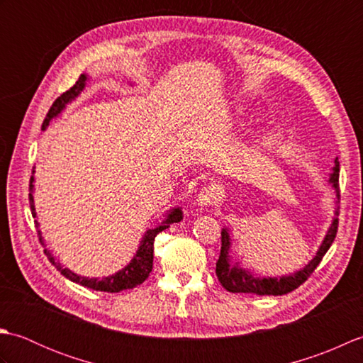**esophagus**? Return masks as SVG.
I'll list each match as a JSON object with an SVG mask.
<instances>
[{
	"label": "esophagus",
	"instance_id": "1",
	"mask_svg": "<svg viewBox=\"0 0 363 363\" xmlns=\"http://www.w3.org/2000/svg\"><path fill=\"white\" fill-rule=\"evenodd\" d=\"M217 196H218V190L215 186L203 187L196 196V204L201 207V209H207V207L217 201Z\"/></svg>",
	"mask_w": 363,
	"mask_h": 363
}]
</instances>
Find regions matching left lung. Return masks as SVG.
<instances>
[{
  "mask_svg": "<svg viewBox=\"0 0 363 363\" xmlns=\"http://www.w3.org/2000/svg\"><path fill=\"white\" fill-rule=\"evenodd\" d=\"M338 173H340V164H338V159L334 160V167L329 173L328 182L333 187L335 194V204L340 203V191H338ZM335 217L330 221V226L328 233L323 238L320 248L315 254L313 259L307 264L304 268L298 269V272L291 274H285L279 277H272V276H257L254 274L251 269L243 268L240 262L234 260L230 256V246H233V240H230V233L228 228L221 229V251H220V259L217 262V276L220 284L230 293H254V295H273V296H281L287 295V293L298 289L301 284L307 281L315 268L318 267L323 256L328 252V250L333 245L334 238L337 235V228H338V206H335Z\"/></svg>",
  "mask_w": 363,
  "mask_h": 363,
  "instance_id": "left-lung-1",
  "label": "left lung"
}]
</instances>
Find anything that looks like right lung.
Returning a JSON list of instances; mask_svg holds the SVG:
<instances>
[{"mask_svg":"<svg viewBox=\"0 0 363 363\" xmlns=\"http://www.w3.org/2000/svg\"><path fill=\"white\" fill-rule=\"evenodd\" d=\"M89 76L87 74H81L79 79L76 81L74 86L67 90L64 95H60L56 101L52 103L51 109L46 113V118L42 125V129L45 130L46 128L50 126V123L52 118L59 117L62 111L67 107V104H70L72 101H74L76 98L81 95V91L86 89L87 82H89ZM34 169H33V176H30V182H29V206H30V212H33V217L37 218V213H35V207H34ZM182 207H173L172 211H167V215L164 221L157 225L156 228H151L145 233V235L142 237L140 245H138V250L135 251L134 257L130 259L129 264L121 268L120 272L113 273L111 276H106L103 279H99V277H87V276H81V274H76L74 272L68 268H64L60 265V262H57L56 259L52 257V254L50 252V250L45 248V254L48 256L51 264L57 268V272H60V274H64L67 279H70L72 282H76L82 285V287H87L91 290H96V291H107V293H118L121 290H129V289H134L137 285H140L142 282L146 281V277L150 276L151 269H152V252H154V238L162 230H165L167 228H169V225H173V223H177L182 220ZM35 226L38 229V223L35 220ZM38 238H40V243L45 246V240L42 237V230L38 229Z\"/></svg>","mask_w":363,"mask_h":363,"instance_id":"obj_1","label":"right lung"}]
</instances>
